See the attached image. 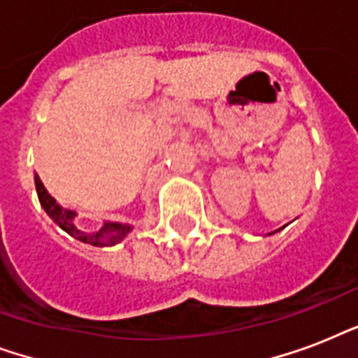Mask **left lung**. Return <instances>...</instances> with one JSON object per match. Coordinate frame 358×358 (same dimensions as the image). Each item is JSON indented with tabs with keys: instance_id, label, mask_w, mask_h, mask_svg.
Masks as SVG:
<instances>
[{
	"instance_id": "left-lung-1",
	"label": "left lung",
	"mask_w": 358,
	"mask_h": 358,
	"mask_svg": "<svg viewBox=\"0 0 358 358\" xmlns=\"http://www.w3.org/2000/svg\"><path fill=\"white\" fill-rule=\"evenodd\" d=\"M282 229H284V227H282ZM278 230H280V229H278ZM275 232H277V230H275ZM275 232H271V234H275Z\"/></svg>"
}]
</instances>
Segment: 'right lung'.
I'll list each match as a JSON object with an SVG mask.
<instances>
[{
  "instance_id": "obj_1",
  "label": "right lung",
  "mask_w": 358,
  "mask_h": 358,
  "mask_svg": "<svg viewBox=\"0 0 358 358\" xmlns=\"http://www.w3.org/2000/svg\"><path fill=\"white\" fill-rule=\"evenodd\" d=\"M35 185H36V195L41 201V206L44 208V212L50 215L53 223L59 224L64 232H69L72 238L78 241H83L87 245H94V247H111V245L120 243L126 236L134 230V224L129 223H113V221H106L100 230H83L76 224V217L78 213L74 210H66L53 199L41 178L35 174Z\"/></svg>"
}]
</instances>
